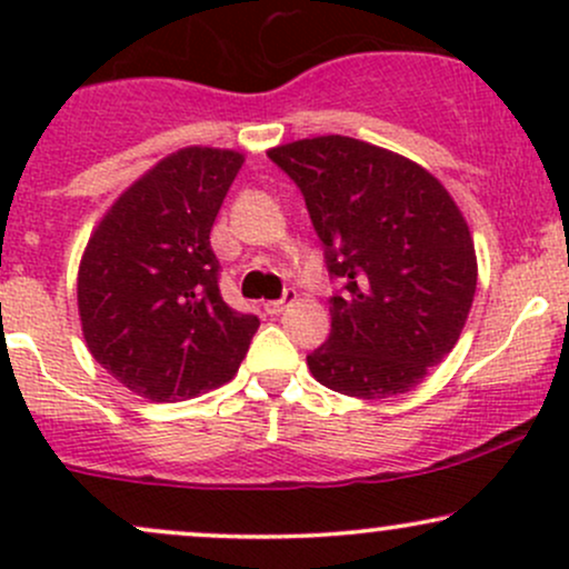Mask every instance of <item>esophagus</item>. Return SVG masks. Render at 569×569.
<instances>
[{
	"label": "esophagus",
	"mask_w": 569,
	"mask_h": 569,
	"mask_svg": "<svg viewBox=\"0 0 569 569\" xmlns=\"http://www.w3.org/2000/svg\"><path fill=\"white\" fill-rule=\"evenodd\" d=\"M297 302V291L293 289H286V293L280 299H272V302H264V310L270 312V316H280V312L286 310V307Z\"/></svg>",
	"instance_id": "esophagus-1"
}]
</instances>
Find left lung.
Here are the masks:
<instances>
[{
  "instance_id": "left-lung-1",
  "label": "left lung",
  "mask_w": 569,
  "mask_h": 569,
  "mask_svg": "<svg viewBox=\"0 0 569 569\" xmlns=\"http://www.w3.org/2000/svg\"><path fill=\"white\" fill-rule=\"evenodd\" d=\"M302 189L323 243L331 335L307 356L337 393L390 398L422 382L460 339L476 293V251L452 194L403 154L350 136L272 147Z\"/></svg>"
}]
</instances>
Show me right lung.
Wrapping results in <instances>:
<instances>
[{
    "label": "right lung",
    "mask_w": 569,
    "mask_h": 569,
    "mask_svg": "<svg viewBox=\"0 0 569 569\" xmlns=\"http://www.w3.org/2000/svg\"><path fill=\"white\" fill-rule=\"evenodd\" d=\"M234 149L187 147L136 179L103 213L77 272L90 356L130 393L184 401L230 382L259 318L219 293L211 248Z\"/></svg>",
    "instance_id": "right-lung-1"
}]
</instances>
